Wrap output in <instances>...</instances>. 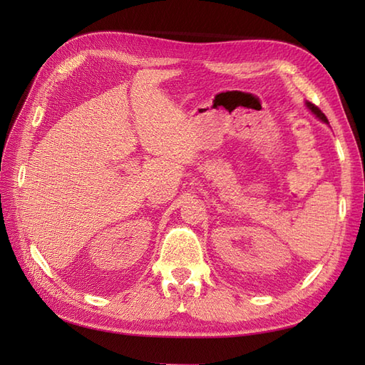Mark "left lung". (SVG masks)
Listing matches in <instances>:
<instances>
[{
    "label": "left lung",
    "instance_id": "left-lung-1",
    "mask_svg": "<svg viewBox=\"0 0 365 365\" xmlns=\"http://www.w3.org/2000/svg\"><path fill=\"white\" fill-rule=\"evenodd\" d=\"M304 105L307 106V109H309V111H311L318 120H322L323 121V123H327L329 125V121H327V118H326V115L322 113V111H319V109L315 106V105H312L311 102H304Z\"/></svg>",
    "mask_w": 365,
    "mask_h": 365
}]
</instances>
